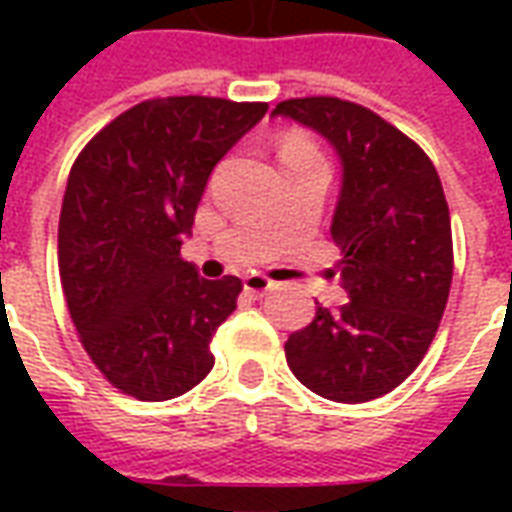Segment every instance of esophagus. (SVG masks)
I'll list each match as a JSON object with an SVG mask.
<instances>
[{"label":"esophagus","mask_w":512,"mask_h":512,"mask_svg":"<svg viewBox=\"0 0 512 512\" xmlns=\"http://www.w3.org/2000/svg\"><path fill=\"white\" fill-rule=\"evenodd\" d=\"M274 288H277V282L268 279L266 274H246L244 277V290L246 293H252V296H266L268 290Z\"/></svg>","instance_id":"esophagus-1"}]
</instances>
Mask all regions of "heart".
<instances>
[{"instance_id":"b5f03b06","label":"heart","mask_w":512,"mask_h":512,"mask_svg":"<svg viewBox=\"0 0 512 512\" xmlns=\"http://www.w3.org/2000/svg\"><path fill=\"white\" fill-rule=\"evenodd\" d=\"M318 145L312 142L310 136L301 134V131H290L279 139V161L290 164V161H299V158H318Z\"/></svg>"}]
</instances>
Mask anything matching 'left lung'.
Here are the masks:
<instances>
[{"instance_id": "1", "label": "left lung", "mask_w": 512, "mask_h": 512, "mask_svg": "<svg viewBox=\"0 0 512 512\" xmlns=\"http://www.w3.org/2000/svg\"><path fill=\"white\" fill-rule=\"evenodd\" d=\"M318 131L343 158L332 238L348 301L318 307L285 343L315 395L367 403L406 381L439 332L452 285L450 208L428 153L354 101L312 95L274 109Z\"/></svg>"}]
</instances>
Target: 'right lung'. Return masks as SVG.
Returning <instances> with one entry per match:
<instances>
[{"mask_svg": "<svg viewBox=\"0 0 512 512\" xmlns=\"http://www.w3.org/2000/svg\"><path fill=\"white\" fill-rule=\"evenodd\" d=\"M263 101L150 98L84 145L65 186L60 282L84 351L136 400H172L211 373V340L244 290L180 257L213 167Z\"/></svg>", "mask_w": 512, "mask_h": 512, "instance_id": "1", "label": "right lung"}]
</instances>
